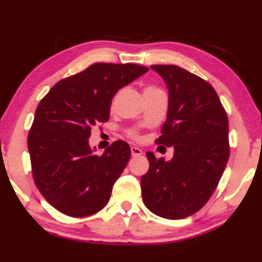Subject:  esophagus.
Here are the masks:
<instances>
[{
    "label": "esophagus",
    "instance_id": "obj_1",
    "mask_svg": "<svg viewBox=\"0 0 262 262\" xmlns=\"http://www.w3.org/2000/svg\"><path fill=\"white\" fill-rule=\"evenodd\" d=\"M130 152H132L133 157H139V156H141V154H142V150L140 149L139 147H135V146L130 147Z\"/></svg>",
    "mask_w": 262,
    "mask_h": 262
}]
</instances>
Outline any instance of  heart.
Returning <instances> with one entry per match:
<instances>
[{"label": "heart", "mask_w": 262, "mask_h": 262, "mask_svg": "<svg viewBox=\"0 0 262 262\" xmlns=\"http://www.w3.org/2000/svg\"><path fill=\"white\" fill-rule=\"evenodd\" d=\"M159 89H157V88H154L152 85H148L146 86L145 89H143V93H152V91H158Z\"/></svg>", "instance_id": "obj_1"}]
</instances>
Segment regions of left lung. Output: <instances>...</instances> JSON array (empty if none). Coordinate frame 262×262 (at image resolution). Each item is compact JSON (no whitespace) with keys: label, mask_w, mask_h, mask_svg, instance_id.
<instances>
[{"label":"left lung","mask_w":262,"mask_h":262,"mask_svg":"<svg viewBox=\"0 0 262 262\" xmlns=\"http://www.w3.org/2000/svg\"><path fill=\"white\" fill-rule=\"evenodd\" d=\"M168 90L167 119L157 143L173 147L169 161L147 152L142 201L156 215L180 220L203 208L229 159V124L208 82L176 65H152Z\"/></svg>","instance_id":"1"}]
</instances>
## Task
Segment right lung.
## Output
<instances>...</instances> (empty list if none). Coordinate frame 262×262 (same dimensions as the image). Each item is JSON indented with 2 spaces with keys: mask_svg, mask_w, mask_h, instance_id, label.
Here are the masks:
<instances>
[{
  "mask_svg": "<svg viewBox=\"0 0 262 262\" xmlns=\"http://www.w3.org/2000/svg\"><path fill=\"white\" fill-rule=\"evenodd\" d=\"M147 71L136 64L96 62L61 79L40 101L28 150L35 185L58 211L85 217L109 202L130 147L119 140L97 156L89 145L91 128L109 120L117 91Z\"/></svg>",
  "mask_w": 262,
  "mask_h": 262,
  "instance_id": "add662e5",
  "label": "right lung"
}]
</instances>
